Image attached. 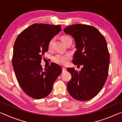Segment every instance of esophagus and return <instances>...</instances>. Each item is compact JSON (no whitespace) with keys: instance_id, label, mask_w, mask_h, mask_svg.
Segmentation results:
<instances>
[{"instance_id":"1","label":"esophagus","mask_w":122,"mask_h":122,"mask_svg":"<svg viewBox=\"0 0 122 122\" xmlns=\"http://www.w3.org/2000/svg\"><path fill=\"white\" fill-rule=\"evenodd\" d=\"M66 70H67V69H66V68L65 67H62V71H66Z\"/></svg>"}]
</instances>
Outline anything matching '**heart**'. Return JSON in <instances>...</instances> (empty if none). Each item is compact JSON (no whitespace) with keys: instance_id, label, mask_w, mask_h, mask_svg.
<instances>
[{"instance_id":"1","label":"heart","mask_w":122,"mask_h":122,"mask_svg":"<svg viewBox=\"0 0 122 122\" xmlns=\"http://www.w3.org/2000/svg\"><path fill=\"white\" fill-rule=\"evenodd\" d=\"M63 42L66 44L67 42V41H68L71 38H70L69 36H63L61 38ZM54 41V39H51V40L49 41L48 43V48L51 49L52 47L53 43ZM71 58V54L69 53H66V54H61L58 53L54 55V56L53 57V60L55 62L60 64L61 65H65L68 63L69 61Z\"/></svg>"}]
</instances>
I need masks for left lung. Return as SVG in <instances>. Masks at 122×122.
I'll list each match as a JSON object with an SVG mask.
<instances>
[{"label": "left lung", "mask_w": 122, "mask_h": 122, "mask_svg": "<svg viewBox=\"0 0 122 122\" xmlns=\"http://www.w3.org/2000/svg\"><path fill=\"white\" fill-rule=\"evenodd\" d=\"M63 31L75 40L73 63L83 66L81 71L67 68L71 75L67 90L75 100L88 101L100 92L108 77L110 56L106 40L97 29L87 25H72Z\"/></svg>", "instance_id": "left-lung-1"}]
</instances>
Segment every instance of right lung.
Here are the masks:
<instances>
[{
	"instance_id": "obj_1",
	"label": "right lung",
	"mask_w": 122,
	"mask_h": 122,
	"mask_svg": "<svg viewBox=\"0 0 122 122\" xmlns=\"http://www.w3.org/2000/svg\"><path fill=\"white\" fill-rule=\"evenodd\" d=\"M59 25L34 24L21 32L13 47L12 65L17 81L24 92L32 98L46 97L62 73L61 67L51 63L47 68L41 66L48 43L61 31Z\"/></svg>"
}]
</instances>
